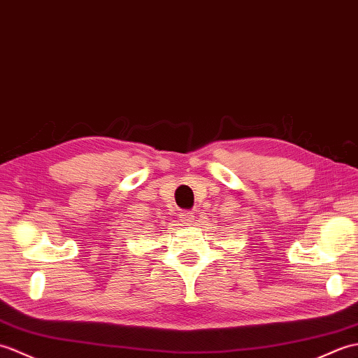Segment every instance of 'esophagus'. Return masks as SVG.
<instances>
[{"mask_svg": "<svg viewBox=\"0 0 358 358\" xmlns=\"http://www.w3.org/2000/svg\"><path fill=\"white\" fill-rule=\"evenodd\" d=\"M194 220H196V213L194 211H184L180 214L182 224H193Z\"/></svg>", "mask_w": 358, "mask_h": 358, "instance_id": "obj_1", "label": "esophagus"}]
</instances>
